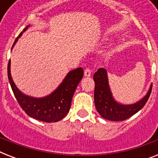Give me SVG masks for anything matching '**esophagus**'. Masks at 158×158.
<instances>
[{"label":"esophagus","mask_w":158,"mask_h":158,"mask_svg":"<svg viewBox=\"0 0 158 158\" xmlns=\"http://www.w3.org/2000/svg\"><path fill=\"white\" fill-rule=\"evenodd\" d=\"M91 74H92L91 69L86 68V69H84V75H85L86 77H90L91 76Z\"/></svg>","instance_id":"obj_1"}]
</instances>
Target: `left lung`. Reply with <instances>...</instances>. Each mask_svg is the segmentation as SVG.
Returning <instances> with one entry per match:
<instances>
[{"label":"left lung","instance_id":"8db88e82","mask_svg":"<svg viewBox=\"0 0 158 158\" xmlns=\"http://www.w3.org/2000/svg\"><path fill=\"white\" fill-rule=\"evenodd\" d=\"M94 80L95 83L94 102L97 110L102 117L113 121L125 120L135 115L143 107L152 92L151 87L146 96L139 102L132 105H121L117 103L111 95L105 69H98L94 75Z\"/></svg>","mask_w":158,"mask_h":158}]
</instances>
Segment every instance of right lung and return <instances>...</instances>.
I'll return each mask as SVG.
<instances>
[{
  "label": "right lung",
  "instance_id": "right-lung-1",
  "mask_svg": "<svg viewBox=\"0 0 158 158\" xmlns=\"http://www.w3.org/2000/svg\"><path fill=\"white\" fill-rule=\"evenodd\" d=\"M28 27V26H27L25 28H23V32H24ZM23 32L19 33L13 46L22 35ZM7 72L11 89L20 107L31 117L48 123L59 121L68 114L71 106L73 95L78 84L84 76V69L81 67L77 68L67 74L61 84L49 96L43 98H34L26 96L17 89L11 78L10 60H9Z\"/></svg>",
  "mask_w": 158,
  "mask_h": 158
}]
</instances>
